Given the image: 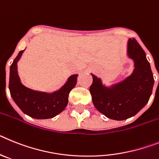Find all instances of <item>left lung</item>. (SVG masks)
Instances as JSON below:
<instances>
[{
  "label": "left lung",
  "instance_id": "obj_1",
  "mask_svg": "<svg viewBox=\"0 0 159 159\" xmlns=\"http://www.w3.org/2000/svg\"><path fill=\"white\" fill-rule=\"evenodd\" d=\"M128 56L134 61V71L122 82L111 88L103 86L93 76L89 87L92 101L99 112L114 120H125L139 113L148 102L154 77L146 53L134 38L128 41Z\"/></svg>",
  "mask_w": 159,
  "mask_h": 159
}]
</instances>
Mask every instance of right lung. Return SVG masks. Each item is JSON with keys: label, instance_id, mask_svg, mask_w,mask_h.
Masks as SVG:
<instances>
[{"label": "right lung", "instance_id": "add662e5", "mask_svg": "<svg viewBox=\"0 0 159 159\" xmlns=\"http://www.w3.org/2000/svg\"><path fill=\"white\" fill-rule=\"evenodd\" d=\"M24 50L20 53L10 66L9 88L13 98L23 113L37 119L52 118L62 112L68 104L70 91L77 84L78 74L72 75L60 90L53 93L37 92L22 85L17 74V61Z\"/></svg>", "mask_w": 159, "mask_h": 159}]
</instances>
